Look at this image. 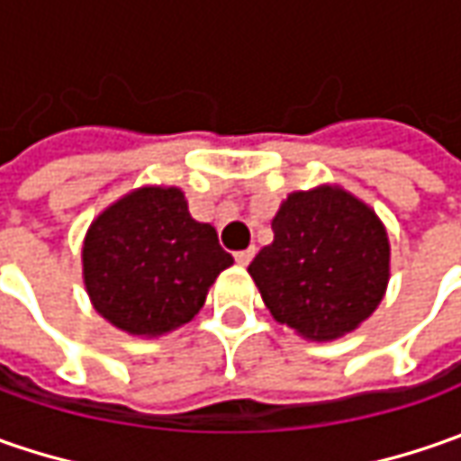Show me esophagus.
Instances as JSON below:
<instances>
[{
	"label": "esophagus",
	"instance_id": "1",
	"mask_svg": "<svg viewBox=\"0 0 461 461\" xmlns=\"http://www.w3.org/2000/svg\"><path fill=\"white\" fill-rule=\"evenodd\" d=\"M257 254V249L251 246V249H246V251H236V261H239L240 267H246V264H251V258Z\"/></svg>",
	"mask_w": 461,
	"mask_h": 461
}]
</instances>
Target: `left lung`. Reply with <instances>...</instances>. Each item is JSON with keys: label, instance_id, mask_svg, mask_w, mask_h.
I'll list each match as a JSON object with an SVG mask.
<instances>
[{"label": "left lung", "instance_id": "1", "mask_svg": "<svg viewBox=\"0 0 461 461\" xmlns=\"http://www.w3.org/2000/svg\"><path fill=\"white\" fill-rule=\"evenodd\" d=\"M272 230L275 240L249 264V275L275 321L310 341H333L380 305L390 240L369 204L341 186L293 192Z\"/></svg>", "mask_w": 461, "mask_h": 461}]
</instances>
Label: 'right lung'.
<instances>
[{
	"label": "right lung",
	"mask_w": 461,
	"mask_h": 461,
	"mask_svg": "<svg viewBox=\"0 0 461 461\" xmlns=\"http://www.w3.org/2000/svg\"><path fill=\"white\" fill-rule=\"evenodd\" d=\"M84 285L104 321L131 336H161L189 323L233 257L210 222H197L182 189L140 186L89 225Z\"/></svg>",
	"instance_id": "obj_1"
}]
</instances>
